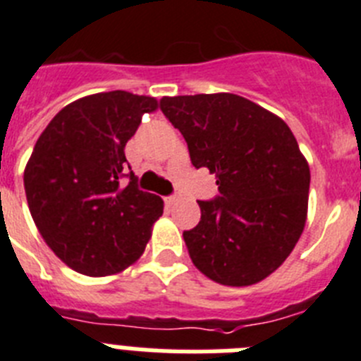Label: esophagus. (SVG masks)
<instances>
[{
  "label": "esophagus",
  "mask_w": 361,
  "mask_h": 361,
  "mask_svg": "<svg viewBox=\"0 0 361 361\" xmlns=\"http://www.w3.org/2000/svg\"><path fill=\"white\" fill-rule=\"evenodd\" d=\"M164 202L168 204V206H175V204L178 202V197H175V195L173 197H166Z\"/></svg>",
  "instance_id": "esophagus-1"
}]
</instances>
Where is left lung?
<instances>
[{
    "label": "left lung",
    "mask_w": 361,
    "mask_h": 361,
    "mask_svg": "<svg viewBox=\"0 0 361 361\" xmlns=\"http://www.w3.org/2000/svg\"><path fill=\"white\" fill-rule=\"evenodd\" d=\"M161 110L220 191L199 200L200 222L183 233L191 262L222 286L260 282L291 255L307 220L311 171L295 135L273 111L228 92L162 97Z\"/></svg>",
    "instance_id": "obj_1"
}]
</instances>
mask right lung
<instances>
[{
	"instance_id": "right-lung-1",
	"label": "right lung",
	"mask_w": 361,
	"mask_h": 361,
	"mask_svg": "<svg viewBox=\"0 0 361 361\" xmlns=\"http://www.w3.org/2000/svg\"><path fill=\"white\" fill-rule=\"evenodd\" d=\"M157 108L155 97L124 90L78 99L50 121L25 166L36 228L81 275H117L135 264L162 215L161 197L137 190L133 173L119 186L124 146Z\"/></svg>"
}]
</instances>
